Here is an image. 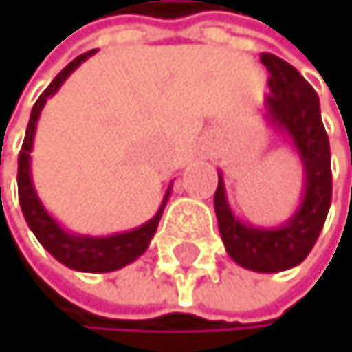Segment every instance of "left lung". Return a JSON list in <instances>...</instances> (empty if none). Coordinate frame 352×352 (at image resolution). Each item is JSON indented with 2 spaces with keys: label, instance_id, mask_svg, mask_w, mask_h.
Segmentation results:
<instances>
[{
  "label": "left lung",
  "instance_id": "1",
  "mask_svg": "<svg viewBox=\"0 0 352 352\" xmlns=\"http://www.w3.org/2000/svg\"><path fill=\"white\" fill-rule=\"evenodd\" d=\"M260 61L269 70V92L265 96L267 118L289 136L304 169L302 200L293 216L280 227L249 225L231 211L225 178L218 172L214 209L231 260L249 271L278 273L298 267L311 253L324 227L333 194L331 147L322 125L318 92L311 83L276 54L265 52Z\"/></svg>",
  "mask_w": 352,
  "mask_h": 352
}]
</instances>
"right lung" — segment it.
<instances>
[{
	"instance_id": "add662e5",
	"label": "right lung",
	"mask_w": 352,
	"mask_h": 352,
	"mask_svg": "<svg viewBox=\"0 0 352 352\" xmlns=\"http://www.w3.org/2000/svg\"><path fill=\"white\" fill-rule=\"evenodd\" d=\"M96 50H90L81 56H76L74 61H70L65 68L54 76V81L45 87L43 94L34 103L32 112H30V121H28V130H25V138L19 152V169H17V187H19V205L23 211V218L28 222V227L37 240L41 242V247L50 253L52 258H56L61 265L70 267L74 271H85V273H107V271H116L127 267L130 262L136 258H141L147 251L149 242H152L156 227L161 222L163 209L167 205V198L172 194V185L167 187V194L163 198L161 207H158L156 216L152 220H147L145 225L123 231V234H112V236H83V234H74L61 227L56 222L48 209L43 207L39 200L37 189L32 183V172H30V152H32V143H34V130H37V121L39 114L43 110L45 101L50 99L52 94L59 92V87L63 81L79 68V65L90 59Z\"/></svg>"
}]
</instances>
